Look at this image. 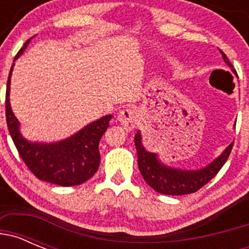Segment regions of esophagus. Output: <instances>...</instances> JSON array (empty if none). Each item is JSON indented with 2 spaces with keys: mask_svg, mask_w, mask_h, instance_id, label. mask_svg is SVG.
I'll use <instances>...</instances> for the list:
<instances>
[{
  "mask_svg": "<svg viewBox=\"0 0 249 249\" xmlns=\"http://www.w3.org/2000/svg\"><path fill=\"white\" fill-rule=\"evenodd\" d=\"M137 112L133 108H126L122 109V111L118 113L117 121L122 124V127H124V129L127 131H132V129L136 127V123H137Z\"/></svg>",
  "mask_w": 249,
  "mask_h": 249,
  "instance_id": "34e87169",
  "label": "esophagus"
}]
</instances>
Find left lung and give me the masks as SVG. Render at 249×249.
I'll use <instances>...</instances> for the list:
<instances>
[{"label": "left lung", "instance_id": "obj_1", "mask_svg": "<svg viewBox=\"0 0 249 249\" xmlns=\"http://www.w3.org/2000/svg\"><path fill=\"white\" fill-rule=\"evenodd\" d=\"M219 52L224 62L234 72L228 57L224 54L223 51L219 50ZM135 144L138 156V168L143 179L156 192L168 196L188 195L202 188L219 172V169L228 160L233 147V143H231L218 157L214 158L206 167L199 169H182L167 166L160 160L157 153L147 151L142 143V135L140 131L135 135Z\"/></svg>", "mask_w": 249, "mask_h": 249}]
</instances>
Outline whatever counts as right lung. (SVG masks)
<instances>
[{
	"label": "right lung",
	"mask_w": 249,
	"mask_h": 249,
	"mask_svg": "<svg viewBox=\"0 0 249 249\" xmlns=\"http://www.w3.org/2000/svg\"><path fill=\"white\" fill-rule=\"evenodd\" d=\"M32 38L28 39L18 51L15 61L25 52ZM13 66L15 63L11 66L6 91V121L13 143L26 166L41 181L62 187L78 186L93 177L101 160L98 144L106 129L108 128L112 114H106L89 123L65 140L56 142H31L22 136L18 120L11 108L10 86Z\"/></svg>",
	"instance_id": "right-lung-1"
}]
</instances>
